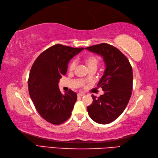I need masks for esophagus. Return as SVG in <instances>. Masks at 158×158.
I'll return each instance as SVG.
<instances>
[{
    "mask_svg": "<svg viewBox=\"0 0 158 158\" xmlns=\"http://www.w3.org/2000/svg\"><path fill=\"white\" fill-rule=\"evenodd\" d=\"M85 95V94H83V93H78L77 94V96H78V97H83V96H84Z\"/></svg>",
    "mask_w": 158,
    "mask_h": 158,
    "instance_id": "esophagus-1",
    "label": "esophagus"
}]
</instances>
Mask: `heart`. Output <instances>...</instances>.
I'll return each mask as SVG.
<instances>
[{"label":"heart","mask_w":158,"mask_h":158,"mask_svg":"<svg viewBox=\"0 0 158 158\" xmlns=\"http://www.w3.org/2000/svg\"><path fill=\"white\" fill-rule=\"evenodd\" d=\"M100 57L94 55H88L84 57V62L88 68V69H90L92 68H96L97 69L100 63ZM76 66L77 61L75 60H73L69 64V69L70 71H73L75 69Z\"/></svg>","instance_id":"heart-1"}]
</instances>
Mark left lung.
Listing matches in <instances>:
<instances>
[{"mask_svg": "<svg viewBox=\"0 0 158 158\" xmlns=\"http://www.w3.org/2000/svg\"><path fill=\"white\" fill-rule=\"evenodd\" d=\"M85 49L103 57L106 70L98 88L104 94L97 98L87 110L90 118L99 124H108L115 120L125 110L131 96L133 87L132 67L128 59L118 48L102 43Z\"/></svg>", "mask_w": 158, "mask_h": 158, "instance_id": "obj_1", "label": "left lung"}]
</instances>
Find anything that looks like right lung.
Wrapping results in <instances>:
<instances>
[{
  "mask_svg": "<svg viewBox=\"0 0 158 158\" xmlns=\"http://www.w3.org/2000/svg\"><path fill=\"white\" fill-rule=\"evenodd\" d=\"M82 50L55 44L43 51L31 69L28 80L30 97L40 115L51 124H62L72 114L77 94L71 89L61 94L58 83L66 75L69 61Z\"/></svg>",
  "mask_w": 158,
  "mask_h": 158,
  "instance_id": "right-lung-1",
  "label": "right lung"
}]
</instances>
